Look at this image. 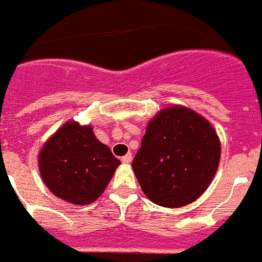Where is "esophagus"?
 Listing matches in <instances>:
<instances>
[{
	"instance_id": "obj_1",
	"label": "esophagus",
	"mask_w": 262,
	"mask_h": 262,
	"mask_svg": "<svg viewBox=\"0 0 262 262\" xmlns=\"http://www.w3.org/2000/svg\"><path fill=\"white\" fill-rule=\"evenodd\" d=\"M132 160H133V156H132L130 152H127L126 156L122 157V160H121V161H122V162H123V164H130Z\"/></svg>"
}]
</instances>
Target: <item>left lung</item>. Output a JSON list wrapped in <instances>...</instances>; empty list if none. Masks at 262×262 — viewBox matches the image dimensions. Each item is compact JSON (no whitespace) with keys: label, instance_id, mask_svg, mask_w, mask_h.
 Here are the masks:
<instances>
[{"label":"left lung","instance_id":"8db88e82","mask_svg":"<svg viewBox=\"0 0 262 262\" xmlns=\"http://www.w3.org/2000/svg\"><path fill=\"white\" fill-rule=\"evenodd\" d=\"M220 158L221 141L210 122L189 108L173 105L148 122L132 168L152 203L178 208L207 190Z\"/></svg>","mask_w":262,"mask_h":262}]
</instances>
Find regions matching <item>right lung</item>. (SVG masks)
I'll return each mask as SVG.
<instances>
[{"label": "right lung", "mask_w": 262, "mask_h": 262, "mask_svg": "<svg viewBox=\"0 0 262 262\" xmlns=\"http://www.w3.org/2000/svg\"><path fill=\"white\" fill-rule=\"evenodd\" d=\"M121 161L98 141L93 127L67 122L52 135L38 154L42 182L52 194L72 204L97 200Z\"/></svg>", "instance_id": "right-lung-1"}]
</instances>
